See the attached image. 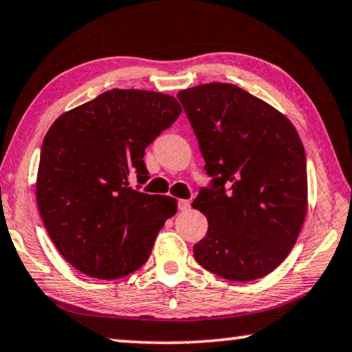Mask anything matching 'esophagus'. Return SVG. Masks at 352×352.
I'll use <instances>...</instances> for the list:
<instances>
[{
    "mask_svg": "<svg viewBox=\"0 0 352 352\" xmlns=\"http://www.w3.org/2000/svg\"><path fill=\"white\" fill-rule=\"evenodd\" d=\"M177 206H179L181 210H187L190 208V201L188 199H177Z\"/></svg>",
    "mask_w": 352,
    "mask_h": 352,
    "instance_id": "1",
    "label": "esophagus"
}]
</instances>
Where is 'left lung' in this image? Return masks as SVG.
Returning <instances> with one entry per match:
<instances>
[{"instance_id": "obj_1", "label": "left lung", "mask_w": 352, "mask_h": 352, "mask_svg": "<svg viewBox=\"0 0 352 352\" xmlns=\"http://www.w3.org/2000/svg\"><path fill=\"white\" fill-rule=\"evenodd\" d=\"M212 177L192 206L208 219L199 266L252 282L289 255L307 214L304 144L283 113L230 83L177 93Z\"/></svg>"}]
</instances>
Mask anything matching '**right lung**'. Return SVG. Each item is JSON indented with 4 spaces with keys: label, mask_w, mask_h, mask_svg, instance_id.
<instances>
[{
    "label": "right lung",
    "mask_w": 352,
    "mask_h": 352,
    "mask_svg": "<svg viewBox=\"0 0 352 352\" xmlns=\"http://www.w3.org/2000/svg\"><path fill=\"white\" fill-rule=\"evenodd\" d=\"M182 108L154 91L111 89L63 113L41 149L36 198L53 244L89 277L113 280L148 261L177 201L129 187L149 179L144 149Z\"/></svg>",
    "instance_id": "1"
}]
</instances>
